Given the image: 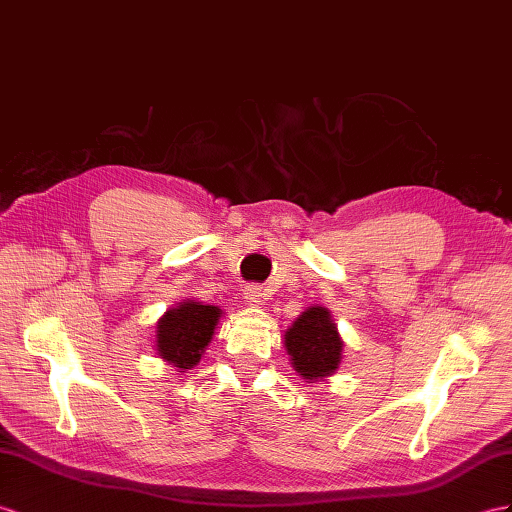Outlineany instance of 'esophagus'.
I'll return each instance as SVG.
<instances>
[{
    "label": "esophagus",
    "instance_id": "34e87169",
    "mask_svg": "<svg viewBox=\"0 0 512 512\" xmlns=\"http://www.w3.org/2000/svg\"><path fill=\"white\" fill-rule=\"evenodd\" d=\"M244 298H246L248 305H255L257 307V305L264 303V290H261L259 285H246Z\"/></svg>",
    "mask_w": 512,
    "mask_h": 512
}]
</instances>
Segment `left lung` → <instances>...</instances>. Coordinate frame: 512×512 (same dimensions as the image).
<instances>
[{"label": "left lung", "instance_id": "obj_1", "mask_svg": "<svg viewBox=\"0 0 512 512\" xmlns=\"http://www.w3.org/2000/svg\"><path fill=\"white\" fill-rule=\"evenodd\" d=\"M283 339L287 355L292 359V368L305 381H320V378L331 376L342 363L344 342L337 333L329 309H305L285 331Z\"/></svg>", "mask_w": 512, "mask_h": 512}]
</instances>
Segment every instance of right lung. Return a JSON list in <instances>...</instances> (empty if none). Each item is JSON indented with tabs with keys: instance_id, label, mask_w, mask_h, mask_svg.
I'll return each instance as SVG.
<instances>
[{
	"instance_id": "obj_1",
	"label": "right lung",
	"mask_w": 512,
	"mask_h": 512,
	"mask_svg": "<svg viewBox=\"0 0 512 512\" xmlns=\"http://www.w3.org/2000/svg\"><path fill=\"white\" fill-rule=\"evenodd\" d=\"M220 313L218 307L194 300L168 309L155 326L157 355L181 372L194 368L212 342Z\"/></svg>"
}]
</instances>
